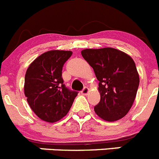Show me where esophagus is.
<instances>
[{
    "label": "esophagus",
    "mask_w": 159,
    "mask_h": 159,
    "mask_svg": "<svg viewBox=\"0 0 159 159\" xmlns=\"http://www.w3.org/2000/svg\"><path fill=\"white\" fill-rule=\"evenodd\" d=\"M89 91V89L88 87H85V88L81 90V94H83V95H87Z\"/></svg>",
    "instance_id": "obj_1"
}]
</instances>
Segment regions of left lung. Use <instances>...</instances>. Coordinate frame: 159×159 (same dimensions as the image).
<instances>
[{
	"label": "left lung",
	"mask_w": 159,
	"mask_h": 159,
	"mask_svg": "<svg viewBox=\"0 0 159 159\" xmlns=\"http://www.w3.org/2000/svg\"><path fill=\"white\" fill-rule=\"evenodd\" d=\"M81 55L99 81L101 101L94 107L96 114L109 122L123 118L131 109L139 85L134 60L111 48L85 49Z\"/></svg>",
	"instance_id": "obj_1"
}]
</instances>
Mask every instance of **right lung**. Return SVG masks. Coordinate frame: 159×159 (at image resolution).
I'll list each match as a JSON object with an SVG mask.
<instances>
[{
    "instance_id": "add662e5",
    "label": "right lung",
    "mask_w": 159,
    "mask_h": 159,
    "mask_svg": "<svg viewBox=\"0 0 159 159\" xmlns=\"http://www.w3.org/2000/svg\"><path fill=\"white\" fill-rule=\"evenodd\" d=\"M70 51H47L30 64L24 79V94L35 115L46 122L63 118L72 106L78 92L66 87L62 78L64 63Z\"/></svg>"
}]
</instances>
